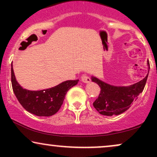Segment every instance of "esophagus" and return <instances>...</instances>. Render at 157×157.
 Here are the masks:
<instances>
[{"mask_svg":"<svg viewBox=\"0 0 157 157\" xmlns=\"http://www.w3.org/2000/svg\"><path fill=\"white\" fill-rule=\"evenodd\" d=\"M81 80L85 82V83H89V82H91V79H90V77L87 75H82L81 76Z\"/></svg>","mask_w":157,"mask_h":157,"instance_id":"obj_1","label":"esophagus"}]
</instances>
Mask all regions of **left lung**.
<instances>
[{
  "mask_svg": "<svg viewBox=\"0 0 157 157\" xmlns=\"http://www.w3.org/2000/svg\"><path fill=\"white\" fill-rule=\"evenodd\" d=\"M147 76L148 75L140 82L128 87L111 86L92 77L91 80L100 87V93L94 102V107L100 114L105 116L119 115L125 112L142 92Z\"/></svg>",
  "mask_w": 157,
  "mask_h": 157,
  "instance_id": "1",
  "label": "left lung"
}]
</instances>
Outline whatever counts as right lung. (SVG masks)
Masks as SVG:
<instances>
[{
    "label": "right lung",
    "instance_id": "right-lung-1",
    "mask_svg": "<svg viewBox=\"0 0 157 157\" xmlns=\"http://www.w3.org/2000/svg\"><path fill=\"white\" fill-rule=\"evenodd\" d=\"M12 89L21 105L38 117H50L60 109L67 91L77 84L78 80H67L51 89L40 91H29L23 89L16 80L13 68H11Z\"/></svg>",
    "mask_w": 157,
    "mask_h": 157
}]
</instances>
